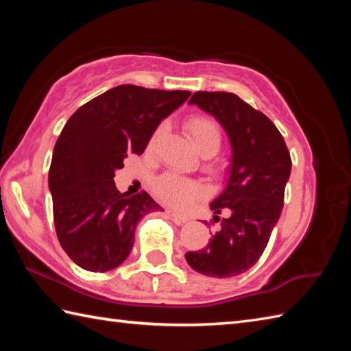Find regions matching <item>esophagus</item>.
<instances>
[{
  "label": "esophagus",
  "instance_id": "obj_1",
  "mask_svg": "<svg viewBox=\"0 0 351 351\" xmlns=\"http://www.w3.org/2000/svg\"><path fill=\"white\" fill-rule=\"evenodd\" d=\"M167 214H169L170 217L173 219L176 223H180V225H181V223H185V221L189 220L187 215H182V214H180V213H175V211H167Z\"/></svg>",
  "mask_w": 351,
  "mask_h": 351
}]
</instances>
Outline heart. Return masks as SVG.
<instances>
[{"mask_svg":"<svg viewBox=\"0 0 351 351\" xmlns=\"http://www.w3.org/2000/svg\"><path fill=\"white\" fill-rule=\"evenodd\" d=\"M193 143L204 156H213L219 152L221 146V130L214 119L208 116H191L185 122ZM164 126H158L151 138V146L160 138ZM154 193L161 202L170 206L189 210V208L208 195V190L202 182L178 173H164L154 181Z\"/></svg>","mask_w":351,"mask_h":351,"instance_id":"b5f03b06","label":"heart"}]
</instances>
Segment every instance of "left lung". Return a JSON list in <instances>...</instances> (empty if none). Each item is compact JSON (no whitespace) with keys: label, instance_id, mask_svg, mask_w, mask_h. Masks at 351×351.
Wrapping results in <instances>:
<instances>
[{"label":"left lung","instance_id":"left-lung-1","mask_svg":"<svg viewBox=\"0 0 351 351\" xmlns=\"http://www.w3.org/2000/svg\"><path fill=\"white\" fill-rule=\"evenodd\" d=\"M214 116L226 131L232 158L229 180L211 202L220 221L206 247L187 252L189 265L210 278H234L258 263L278 223L291 156L282 134L261 111L228 92H196L189 101Z\"/></svg>","mask_w":351,"mask_h":351}]
</instances>
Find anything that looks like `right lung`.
Segmentation results:
<instances>
[{"mask_svg": "<svg viewBox=\"0 0 351 351\" xmlns=\"http://www.w3.org/2000/svg\"><path fill=\"white\" fill-rule=\"evenodd\" d=\"M190 95L122 84L84 104L66 122L48 184L57 238L81 268L104 273L121 265L134 245L137 223L162 211L146 191H119L114 171L130 154L145 152L156 126Z\"/></svg>", "mask_w": 351, "mask_h": 351, "instance_id": "right-lung-1", "label": "right lung"}]
</instances>
